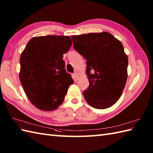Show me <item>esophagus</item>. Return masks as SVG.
<instances>
[{
    "label": "esophagus",
    "mask_w": 153,
    "mask_h": 153,
    "mask_svg": "<svg viewBox=\"0 0 153 153\" xmlns=\"http://www.w3.org/2000/svg\"><path fill=\"white\" fill-rule=\"evenodd\" d=\"M74 77H75V78H76V79H78V75H77V72H75V73L74 74Z\"/></svg>",
    "instance_id": "obj_1"
}]
</instances>
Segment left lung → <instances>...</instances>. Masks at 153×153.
<instances>
[{"label":"left lung","instance_id":"obj_1","mask_svg":"<svg viewBox=\"0 0 153 153\" xmlns=\"http://www.w3.org/2000/svg\"><path fill=\"white\" fill-rule=\"evenodd\" d=\"M74 47L87 60L89 85L83 92L89 105L105 109L114 105L128 78V56L121 42L108 32L71 37Z\"/></svg>","mask_w":153,"mask_h":153}]
</instances>
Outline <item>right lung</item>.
<instances>
[{
    "mask_svg": "<svg viewBox=\"0 0 153 153\" xmlns=\"http://www.w3.org/2000/svg\"><path fill=\"white\" fill-rule=\"evenodd\" d=\"M71 43L68 36L35 37L22 53L19 79L28 99L37 108L44 111L56 109L74 83L62 59Z\"/></svg>",
    "mask_w": 153,
    "mask_h": 153,
    "instance_id": "1",
    "label": "right lung"
}]
</instances>
